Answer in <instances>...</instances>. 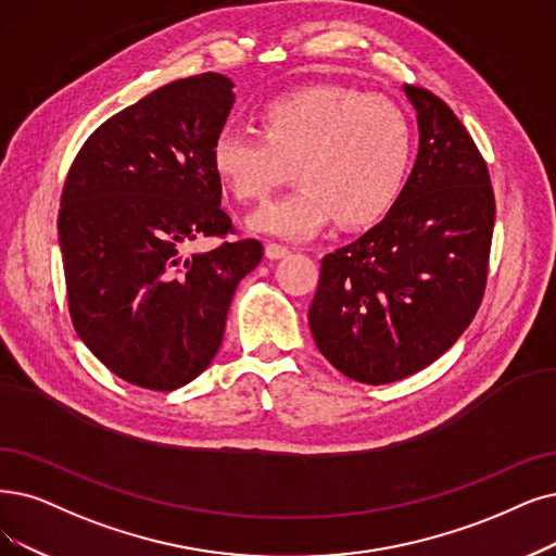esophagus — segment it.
Segmentation results:
<instances>
[{"instance_id":"obj_1","label":"esophagus","mask_w":556,"mask_h":556,"mask_svg":"<svg viewBox=\"0 0 556 556\" xmlns=\"http://www.w3.org/2000/svg\"><path fill=\"white\" fill-rule=\"evenodd\" d=\"M264 253H266V257H269V260H280V257H287V255H290L292 251H290V247H282V243H274V241H269V243H266Z\"/></svg>"}]
</instances>
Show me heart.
Segmentation results:
<instances>
[{
	"label": "heart",
	"mask_w": 556,
	"mask_h": 556,
	"mask_svg": "<svg viewBox=\"0 0 556 556\" xmlns=\"http://www.w3.org/2000/svg\"><path fill=\"white\" fill-rule=\"evenodd\" d=\"M413 152V123L396 102L344 86H309L266 104L260 135L220 129L210 162L243 203L264 201L294 166L301 185L260 207L249 226L301 239L336 214L344 226L386 216L404 193Z\"/></svg>",
	"instance_id": "b5f03b06"
}]
</instances>
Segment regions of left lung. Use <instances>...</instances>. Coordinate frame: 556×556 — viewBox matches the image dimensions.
<instances>
[{"label": "left lung", "instance_id": "1", "mask_svg": "<svg viewBox=\"0 0 556 556\" xmlns=\"http://www.w3.org/2000/svg\"><path fill=\"white\" fill-rule=\"evenodd\" d=\"M419 150L381 224L321 260L307 321L324 358L383 386L438 361L483 299L495 226L485 162L454 111L404 84Z\"/></svg>", "mask_w": 556, "mask_h": 556}]
</instances>
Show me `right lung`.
Here are the masks:
<instances>
[{"label": "right lung", "mask_w": 556, "mask_h": 556, "mask_svg": "<svg viewBox=\"0 0 556 556\" xmlns=\"http://www.w3.org/2000/svg\"><path fill=\"white\" fill-rule=\"evenodd\" d=\"M232 81H170L104 121L65 177L59 247L73 326L123 381L170 392L203 374L224 340L239 280L260 264L257 239L187 255L226 237L210 150L235 104Z\"/></svg>", "instance_id": "1"}]
</instances>
